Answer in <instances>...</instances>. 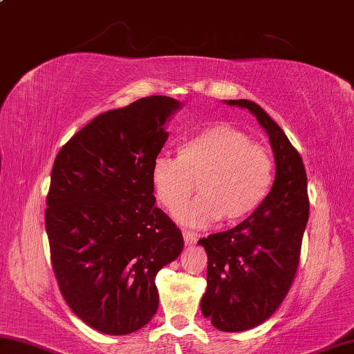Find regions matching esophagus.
<instances>
[{"label":"esophagus","mask_w":354,"mask_h":354,"mask_svg":"<svg viewBox=\"0 0 354 354\" xmlns=\"http://www.w3.org/2000/svg\"><path fill=\"white\" fill-rule=\"evenodd\" d=\"M183 239H185V244L187 245H193V244H196L197 243V234L196 233H191V232H187L185 230L183 232Z\"/></svg>","instance_id":"1"}]
</instances>
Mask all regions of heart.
<instances>
[{"mask_svg":"<svg viewBox=\"0 0 354 354\" xmlns=\"http://www.w3.org/2000/svg\"><path fill=\"white\" fill-rule=\"evenodd\" d=\"M274 174L268 149L253 145L243 130L213 124L185 140L178 157L158 155L151 182L157 199L176 212L197 181L201 194L176 216L185 225L201 227L219 218L234 224L250 216L270 193Z\"/></svg>","mask_w":354,"mask_h":354,"instance_id":"heart-1","label":"heart"}]
</instances>
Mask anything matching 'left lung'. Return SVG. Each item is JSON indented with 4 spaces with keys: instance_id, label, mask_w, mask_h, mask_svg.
Returning <instances> with one entry per match:
<instances>
[{
    "instance_id": "8db88e82",
    "label": "left lung",
    "mask_w": 354,
    "mask_h": 354,
    "mask_svg": "<svg viewBox=\"0 0 354 354\" xmlns=\"http://www.w3.org/2000/svg\"><path fill=\"white\" fill-rule=\"evenodd\" d=\"M224 102L257 118L275 158V180L261 205L232 230L197 243L208 257L203 317L221 331L238 333L268 320L289 292L299 268L309 202L305 166L281 127L255 102Z\"/></svg>"
}]
</instances>
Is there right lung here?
Here are the masks:
<instances>
[{
	"label": "right lung",
	"instance_id": "1",
	"mask_svg": "<svg viewBox=\"0 0 354 354\" xmlns=\"http://www.w3.org/2000/svg\"><path fill=\"white\" fill-rule=\"evenodd\" d=\"M182 107L147 96L109 110L55 157L45 212L53 269L73 313L104 334L124 336L153 317L155 277L183 250L151 182L166 122Z\"/></svg>",
	"mask_w": 354,
	"mask_h": 354
}]
</instances>
